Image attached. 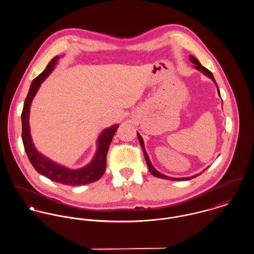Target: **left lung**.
Masks as SVG:
<instances>
[{"label":"left lung","instance_id":"8db88e82","mask_svg":"<svg viewBox=\"0 0 254 254\" xmlns=\"http://www.w3.org/2000/svg\"><path fill=\"white\" fill-rule=\"evenodd\" d=\"M190 61L192 63V64H195V68L196 69H198L199 71H201V72L203 73V74H205L206 76H208L209 78H211L214 82H215V84H216V81H215V79H214V77H213V75H212V73L210 70H208L207 68H205V67H203L200 64H199V62L194 58V57H192V56H190ZM216 86L218 85L216 84ZM218 93H219V95H220V91H219V88H218ZM138 135V138H139V142H140V145L142 146V148H143V151H144V154H145V162H146V165H147V167H148V169H149V171H150V173L153 175V176H155V177H158V178H161V179H167V180H176V181H186V180H190V179H192V178H194V177H196V176H198V175H200V173L199 174H197V175H194V176H192V177H188V178H171V177H168V176H165V175H163V174H161V173H159L153 166H152V164H151V162H150V160H149V158H148V155H147V153H146V151H145V145H144V141H143V139H142V137H141V135L138 133L137 134ZM204 171V170H203Z\"/></svg>","mask_w":254,"mask_h":254}]
</instances>
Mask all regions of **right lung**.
<instances>
[{
	"label": "right lung",
	"instance_id": "1",
	"mask_svg": "<svg viewBox=\"0 0 254 254\" xmlns=\"http://www.w3.org/2000/svg\"><path fill=\"white\" fill-rule=\"evenodd\" d=\"M59 58H54L46 69L39 74L32 81L29 92L24 102V106L21 113L22 121V142L26 151V154L35 168L37 172L41 175H44L52 181L61 183L63 185L69 186H81L98 181L103 174L105 173L107 166V154L109 150L111 140L118 128V125H114L109 129H106L100 136L98 141V150L93 159V161L86 167L79 170H69L65 167H63L55 162H52L50 159L46 158L44 155L39 153L32 143L30 132H29V109L31 102L36 94L41 83L46 79V77L52 72Z\"/></svg>",
	"mask_w": 254,
	"mask_h": 254
}]
</instances>
